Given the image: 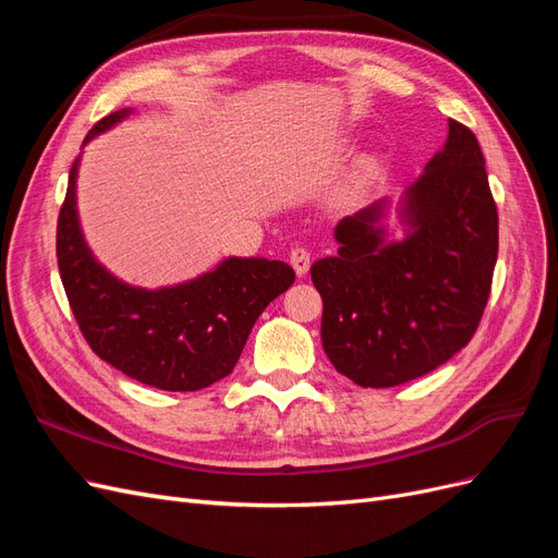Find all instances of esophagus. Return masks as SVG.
I'll return each instance as SVG.
<instances>
[{"label":"esophagus","instance_id":"1","mask_svg":"<svg viewBox=\"0 0 558 558\" xmlns=\"http://www.w3.org/2000/svg\"><path fill=\"white\" fill-rule=\"evenodd\" d=\"M291 265H293L298 277L307 275V269H310V251L302 248V246H295V248L291 251Z\"/></svg>","mask_w":558,"mask_h":558}]
</instances>
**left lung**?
<instances>
[{
	"instance_id": "8db88e82",
	"label": "left lung",
	"mask_w": 558,
	"mask_h": 558,
	"mask_svg": "<svg viewBox=\"0 0 558 558\" xmlns=\"http://www.w3.org/2000/svg\"><path fill=\"white\" fill-rule=\"evenodd\" d=\"M379 199L335 226V256L312 265L320 342L365 388L412 381L475 335L498 258V211L475 134L449 121L442 150L398 199L391 238Z\"/></svg>"
}]
</instances>
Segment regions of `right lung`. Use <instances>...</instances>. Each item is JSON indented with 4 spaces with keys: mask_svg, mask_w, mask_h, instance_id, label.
<instances>
[{
    "mask_svg": "<svg viewBox=\"0 0 558 558\" xmlns=\"http://www.w3.org/2000/svg\"><path fill=\"white\" fill-rule=\"evenodd\" d=\"M102 118L83 146L128 118ZM78 162L72 165L58 216V267L76 324L99 359L160 391H199L238 365L263 310L295 281L291 265L230 256L211 272L162 289L113 277L83 238L76 209Z\"/></svg>",
    "mask_w": 558,
    "mask_h": 558,
    "instance_id": "obj_1",
    "label": "right lung"
}]
</instances>
